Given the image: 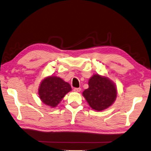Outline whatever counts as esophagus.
Wrapping results in <instances>:
<instances>
[{
  "instance_id": "34e87169",
  "label": "esophagus",
  "mask_w": 151,
  "mask_h": 151,
  "mask_svg": "<svg viewBox=\"0 0 151 151\" xmlns=\"http://www.w3.org/2000/svg\"><path fill=\"white\" fill-rule=\"evenodd\" d=\"M73 90L75 92H79L81 90V88H75L73 89Z\"/></svg>"
}]
</instances>
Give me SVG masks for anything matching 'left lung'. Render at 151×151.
Listing matches in <instances>:
<instances>
[{"label": "left lung", "mask_w": 151, "mask_h": 151, "mask_svg": "<svg viewBox=\"0 0 151 151\" xmlns=\"http://www.w3.org/2000/svg\"><path fill=\"white\" fill-rule=\"evenodd\" d=\"M88 86L83 94L93 109L102 111L114 102L117 96L116 88L108 77L94 75L90 78Z\"/></svg>", "instance_id": "1"}]
</instances>
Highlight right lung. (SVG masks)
<instances>
[{"label":"right lung","instance_id":"obj_1","mask_svg":"<svg viewBox=\"0 0 151 151\" xmlns=\"http://www.w3.org/2000/svg\"><path fill=\"white\" fill-rule=\"evenodd\" d=\"M70 90V85L61 78L49 76L41 83L39 95L42 102L54 108L58 105L65 94Z\"/></svg>","mask_w":151,"mask_h":151}]
</instances>
